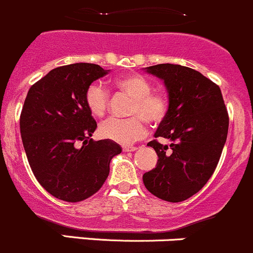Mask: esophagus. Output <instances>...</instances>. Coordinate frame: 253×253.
Segmentation results:
<instances>
[{
  "instance_id": "esophagus-1",
  "label": "esophagus",
  "mask_w": 253,
  "mask_h": 253,
  "mask_svg": "<svg viewBox=\"0 0 253 253\" xmlns=\"http://www.w3.org/2000/svg\"><path fill=\"white\" fill-rule=\"evenodd\" d=\"M134 150H136V147L132 146V145H127V146H123V151H124V152L134 151Z\"/></svg>"
}]
</instances>
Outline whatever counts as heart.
I'll return each instance as SVG.
<instances>
[{"label":"heart","instance_id":"1","mask_svg":"<svg viewBox=\"0 0 253 253\" xmlns=\"http://www.w3.org/2000/svg\"><path fill=\"white\" fill-rule=\"evenodd\" d=\"M114 87L122 93L131 97L126 119L109 118L99 126V135L122 145H129L146 134V122L159 126L166 119L171 107L169 94L165 91L152 89L154 84L140 74H130L118 77ZM84 104L93 117L101 118L109 106V92L101 84L93 82L84 91Z\"/></svg>","mask_w":253,"mask_h":253}]
</instances>
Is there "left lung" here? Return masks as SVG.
Segmentation results:
<instances>
[{
  "instance_id": "8db88e82",
  "label": "left lung",
  "mask_w": 253,
  "mask_h": 253,
  "mask_svg": "<svg viewBox=\"0 0 253 253\" xmlns=\"http://www.w3.org/2000/svg\"><path fill=\"white\" fill-rule=\"evenodd\" d=\"M147 72L165 81L171 107L155 137L169 139V146L155 139L159 160L142 176L145 187L162 201L178 203L198 193L214 173L229 130V113L221 89L191 67L159 64Z\"/></svg>"
}]
</instances>
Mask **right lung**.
I'll use <instances>...</instances> for the list:
<instances>
[{
  "label": "right lung",
  "mask_w": 253,
  "mask_h": 253,
  "mask_svg": "<svg viewBox=\"0 0 253 253\" xmlns=\"http://www.w3.org/2000/svg\"><path fill=\"white\" fill-rule=\"evenodd\" d=\"M108 74L77 62L51 70L32 84L19 118L29 166L42 188L65 202L84 201L99 191L109 162L122 147L91 139L97 123L84 104L87 86Z\"/></svg>",
  "instance_id": "1"
}]
</instances>
